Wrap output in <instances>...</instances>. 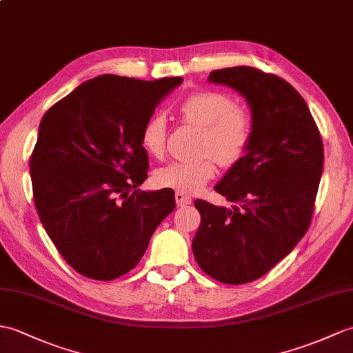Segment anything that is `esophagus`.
I'll list each match as a JSON object with an SVG mask.
<instances>
[{"label":"esophagus","instance_id":"esophagus-1","mask_svg":"<svg viewBox=\"0 0 353 353\" xmlns=\"http://www.w3.org/2000/svg\"><path fill=\"white\" fill-rule=\"evenodd\" d=\"M176 201L179 206H186V204H191L192 203V199L190 195H186L185 192L182 191H177L176 192Z\"/></svg>","mask_w":353,"mask_h":353}]
</instances>
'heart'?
Listing matches in <instances>:
<instances>
[{
  "mask_svg": "<svg viewBox=\"0 0 353 353\" xmlns=\"http://www.w3.org/2000/svg\"><path fill=\"white\" fill-rule=\"evenodd\" d=\"M186 125L201 129L199 150L206 157L196 161H176L161 167L154 180L162 188L192 194L200 191L216 174L215 159L223 167H233L248 153L254 135L252 119L237 106L234 97L219 90H196L179 105ZM167 143V120L153 114L141 129V144L152 157H162Z\"/></svg>",
  "mask_w": 353,
  "mask_h": 353,
  "instance_id": "heart-1",
  "label": "heart"
}]
</instances>
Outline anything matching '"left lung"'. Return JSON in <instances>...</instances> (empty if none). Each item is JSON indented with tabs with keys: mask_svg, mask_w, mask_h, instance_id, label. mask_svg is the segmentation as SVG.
<instances>
[{
	"mask_svg": "<svg viewBox=\"0 0 353 353\" xmlns=\"http://www.w3.org/2000/svg\"><path fill=\"white\" fill-rule=\"evenodd\" d=\"M209 81L245 96L254 135L248 153L215 186L237 206L194 201L201 224L192 251L215 280L251 283L307 233L323 171V143L304 97L283 78L236 65L212 70Z\"/></svg>",
	"mask_w": 353,
	"mask_h": 353,
	"instance_id": "1",
	"label": "left lung"
}]
</instances>
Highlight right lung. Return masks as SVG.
Wrapping results in <instances>:
<instances>
[{"label": "right lung", "mask_w": 353, "mask_h": 353, "mask_svg": "<svg viewBox=\"0 0 353 353\" xmlns=\"http://www.w3.org/2000/svg\"><path fill=\"white\" fill-rule=\"evenodd\" d=\"M182 77L101 75L46 111L30 158L32 196L48 236L78 274L111 281L141 260L174 192L137 190L149 157L141 129Z\"/></svg>", "instance_id": "right-lung-1"}]
</instances>
